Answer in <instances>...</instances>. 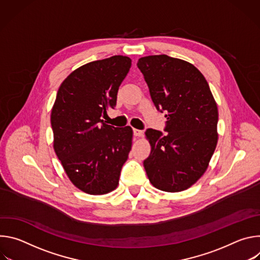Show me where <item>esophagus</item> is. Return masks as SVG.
Returning <instances> with one entry per match:
<instances>
[{
  "mask_svg": "<svg viewBox=\"0 0 260 260\" xmlns=\"http://www.w3.org/2000/svg\"><path fill=\"white\" fill-rule=\"evenodd\" d=\"M134 136H135V137H138V138H141V137H143V132L140 131V129L134 128Z\"/></svg>",
  "mask_w": 260,
  "mask_h": 260,
  "instance_id": "obj_1",
  "label": "esophagus"
}]
</instances>
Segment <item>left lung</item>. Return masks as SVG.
<instances>
[{
	"label": "left lung",
	"instance_id": "obj_1",
	"mask_svg": "<svg viewBox=\"0 0 260 260\" xmlns=\"http://www.w3.org/2000/svg\"><path fill=\"white\" fill-rule=\"evenodd\" d=\"M159 111H166V135L149 128L151 146L144 160L153 186L167 192L189 188L205 174L218 142V108L203 74L190 62L166 54L138 60Z\"/></svg>",
	"mask_w": 260,
	"mask_h": 260
}]
</instances>
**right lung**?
I'll use <instances>...</instances> for the list:
<instances>
[{
    "label": "right lung",
    "mask_w": 260,
    "mask_h": 260,
    "mask_svg": "<svg viewBox=\"0 0 260 260\" xmlns=\"http://www.w3.org/2000/svg\"><path fill=\"white\" fill-rule=\"evenodd\" d=\"M131 66L123 55L91 61L73 71L58 88L50 115L53 149L70 181L85 193L116 189L132 149V127L102 119L108 107H115Z\"/></svg>",
    "instance_id": "1"
}]
</instances>
